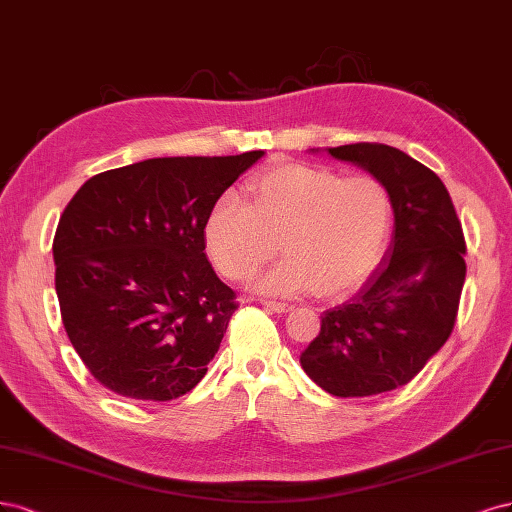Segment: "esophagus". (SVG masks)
I'll use <instances>...</instances> for the list:
<instances>
[{
	"mask_svg": "<svg viewBox=\"0 0 512 512\" xmlns=\"http://www.w3.org/2000/svg\"><path fill=\"white\" fill-rule=\"evenodd\" d=\"M261 306L263 308H268V310H272V312H289L293 306H289V304H283V302H272V300H263L261 302Z\"/></svg>",
	"mask_w": 512,
	"mask_h": 512,
	"instance_id": "obj_1",
	"label": "esophagus"
}]
</instances>
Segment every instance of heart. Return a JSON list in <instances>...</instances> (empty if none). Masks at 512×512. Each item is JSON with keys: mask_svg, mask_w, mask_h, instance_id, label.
Here are the masks:
<instances>
[{"mask_svg": "<svg viewBox=\"0 0 512 512\" xmlns=\"http://www.w3.org/2000/svg\"><path fill=\"white\" fill-rule=\"evenodd\" d=\"M246 191L253 204L227 193L206 219V251L223 276L249 278L278 253L280 241L289 257L255 278L257 291L317 289L338 298L364 283L381 259L391 200L376 178L285 163L255 176Z\"/></svg>", "mask_w": 512, "mask_h": 512, "instance_id": "1", "label": "heart"}]
</instances>
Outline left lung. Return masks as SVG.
Returning <instances> with one entry per match:
<instances>
[{"label":"left lung","instance_id":"1","mask_svg":"<svg viewBox=\"0 0 512 512\" xmlns=\"http://www.w3.org/2000/svg\"><path fill=\"white\" fill-rule=\"evenodd\" d=\"M325 151L387 189L395 229L366 285L321 317L300 364L327 393L366 398L410 383L451 336L466 240L442 180L400 148L359 142Z\"/></svg>","mask_w":512,"mask_h":512}]
</instances>
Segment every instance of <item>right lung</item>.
<instances>
[{
	"instance_id": "add662e5",
	"label": "right lung",
	"mask_w": 512,
	"mask_h": 512,
	"mask_svg": "<svg viewBox=\"0 0 512 512\" xmlns=\"http://www.w3.org/2000/svg\"><path fill=\"white\" fill-rule=\"evenodd\" d=\"M261 157L146 159L89 178L65 206L55 289L65 332L97 383L168 402L202 381L238 308L204 253L206 219Z\"/></svg>"
}]
</instances>
